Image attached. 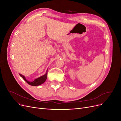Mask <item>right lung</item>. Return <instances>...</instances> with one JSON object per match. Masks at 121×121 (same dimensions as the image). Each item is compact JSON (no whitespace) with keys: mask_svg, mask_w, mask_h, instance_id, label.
I'll list each match as a JSON object with an SVG mask.
<instances>
[{"mask_svg":"<svg viewBox=\"0 0 121 121\" xmlns=\"http://www.w3.org/2000/svg\"><path fill=\"white\" fill-rule=\"evenodd\" d=\"M20 76L28 84H29V85H30L31 86H39L40 85H41V84H43L44 82L47 79V71H46V74L45 75H44L41 77H40L36 79L34 81H32V82H30V81H28V80L26 79L25 77L24 76H23V75L20 74H19Z\"/></svg>","mask_w":121,"mask_h":121,"instance_id":"obj_1","label":"right lung"}]
</instances>
